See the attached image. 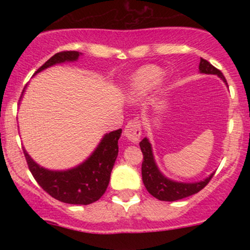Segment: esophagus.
I'll list each match as a JSON object with an SVG mask.
<instances>
[{
    "mask_svg": "<svg viewBox=\"0 0 250 250\" xmlns=\"http://www.w3.org/2000/svg\"><path fill=\"white\" fill-rule=\"evenodd\" d=\"M142 135V125L140 120H133L129 121L125 127V136L130 142L137 143Z\"/></svg>",
    "mask_w": 250,
    "mask_h": 250,
    "instance_id": "esophagus-1",
    "label": "esophagus"
}]
</instances>
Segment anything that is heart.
<instances>
[{
	"label": "heart",
	"mask_w": 250,
	"mask_h": 250,
	"mask_svg": "<svg viewBox=\"0 0 250 250\" xmlns=\"http://www.w3.org/2000/svg\"><path fill=\"white\" fill-rule=\"evenodd\" d=\"M163 79V71L157 67H146L134 76L130 83V90L134 95H143L160 84Z\"/></svg>",
	"instance_id": "b5f03b06"
}]
</instances>
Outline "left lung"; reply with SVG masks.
Here are the masks:
<instances>
[{
  "label": "left lung",
  "mask_w": 250,
  "mask_h": 250,
  "mask_svg": "<svg viewBox=\"0 0 250 250\" xmlns=\"http://www.w3.org/2000/svg\"><path fill=\"white\" fill-rule=\"evenodd\" d=\"M199 69L201 73L205 74H215L219 75L223 81H226L225 76L221 73L220 69L215 68L211 63H209L207 60L201 57ZM140 147H141L143 154V161H142V181L145 183V187L147 188L149 194L153 195L156 199L161 201H177L185 197L191 196V195L199 193L206 186L208 185L209 181L214 176L211 174L210 176L207 177L205 181L196 183H180L174 182L166 179L163 175L160 173L155 165L153 153H151L150 143L147 139H143L140 142Z\"/></svg>",
  "instance_id": "1"
}]
</instances>
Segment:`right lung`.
Instances as JSON below:
<instances>
[{
  "label": "right lung",
  "instance_id": "1",
  "mask_svg": "<svg viewBox=\"0 0 250 250\" xmlns=\"http://www.w3.org/2000/svg\"><path fill=\"white\" fill-rule=\"evenodd\" d=\"M79 56V51H60L51 56L36 73L56 63L75 61ZM121 133V129H117L105 135L87 161L70 170H47L36 165L27 151L23 150L25 161L36 182L51 197L70 205H90L107 190L111 169L119 154Z\"/></svg>",
  "mask_w": 250,
  "mask_h": 250
}]
</instances>
